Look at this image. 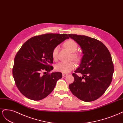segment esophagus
<instances>
[{
	"instance_id": "1",
	"label": "esophagus",
	"mask_w": 123,
	"mask_h": 123,
	"mask_svg": "<svg viewBox=\"0 0 123 123\" xmlns=\"http://www.w3.org/2000/svg\"><path fill=\"white\" fill-rule=\"evenodd\" d=\"M67 74H62V76H63V77H66L67 76Z\"/></svg>"
}]
</instances>
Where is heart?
I'll return each mask as SVG.
<instances>
[{"label": "heart", "mask_w": 123, "mask_h": 123, "mask_svg": "<svg viewBox=\"0 0 123 123\" xmlns=\"http://www.w3.org/2000/svg\"><path fill=\"white\" fill-rule=\"evenodd\" d=\"M65 47L66 49H68L70 52L73 53V58L74 59V61L78 62L81 60V56L76 52L78 45L77 43L72 39H69L68 40H67L64 44ZM59 49V46H55L52 50V55L53 58L54 60H56L57 59L58 51ZM75 67V63L74 62H61L59 63L56 66H55V69L58 72H60L62 73H68L71 70L74 69Z\"/></svg>", "instance_id": "heart-1"}]
</instances>
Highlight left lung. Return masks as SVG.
<instances>
[{"label": "left lung", "instance_id": "8db88e82", "mask_svg": "<svg viewBox=\"0 0 123 123\" xmlns=\"http://www.w3.org/2000/svg\"><path fill=\"white\" fill-rule=\"evenodd\" d=\"M80 45L84 54L80 67L72 74L74 81L69 88L74 96L85 102L101 97L112 80L114 66L111 56L100 41L84 35L68 34ZM76 73H81L82 77Z\"/></svg>", "mask_w": 123, "mask_h": 123}]
</instances>
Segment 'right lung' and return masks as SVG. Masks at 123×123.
Returning a JSON list of instances; mask_svg holds the SVG:
<instances>
[{
    "mask_svg": "<svg viewBox=\"0 0 123 123\" xmlns=\"http://www.w3.org/2000/svg\"><path fill=\"white\" fill-rule=\"evenodd\" d=\"M68 35L49 33L36 36L27 40L18 51L12 72L16 85L23 96L39 101L52 92L62 74L49 73L54 68L50 65L54 60L51 53L55 46L69 39Z\"/></svg>",
    "mask_w": 123,
    "mask_h": 123,
    "instance_id": "1",
    "label": "right lung"
}]
</instances>
